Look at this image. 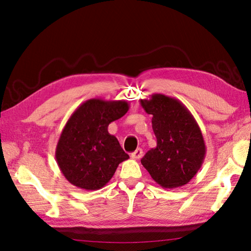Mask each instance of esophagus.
Instances as JSON below:
<instances>
[{"label":"esophagus","instance_id":"esophagus-1","mask_svg":"<svg viewBox=\"0 0 251 251\" xmlns=\"http://www.w3.org/2000/svg\"><path fill=\"white\" fill-rule=\"evenodd\" d=\"M142 150L141 149H137L136 151H134L131 153V158H134V159H139V158H141L142 157Z\"/></svg>","mask_w":251,"mask_h":251}]
</instances>
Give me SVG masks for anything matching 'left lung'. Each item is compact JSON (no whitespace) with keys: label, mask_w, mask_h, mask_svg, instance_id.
Wrapping results in <instances>:
<instances>
[{"label":"left lung","mask_w":251,"mask_h":251,"mask_svg":"<svg viewBox=\"0 0 251 251\" xmlns=\"http://www.w3.org/2000/svg\"><path fill=\"white\" fill-rule=\"evenodd\" d=\"M141 106L153 115L156 148L142 157L152 179L164 189L189 183L205 159L206 146L199 124L180 100L163 94L141 99Z\"/></svg>","instance_id":"8db88e82"}]
</instances>
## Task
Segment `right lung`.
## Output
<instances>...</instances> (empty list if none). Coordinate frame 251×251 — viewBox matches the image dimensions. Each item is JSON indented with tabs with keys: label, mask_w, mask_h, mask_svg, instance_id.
<instances>
[{
	"label": "right lung",
	"mask_w": 251,
	"mask_h": 251,
	"mask_svg": "<svg viewBox=\"0 0 251 251\" xmlns=\"http://www.w3.org/2000/svg\"><path fill=\"white\" fill-rule=\"evenodd\" d=\"M129 110L125 100H86L73 112L56 147L62 175L79 189L99 190L113 177L119 164L128 159L119 140L110 135V123Z\"/></svg>",
	"instance_id": "1"
}]
</instances>
